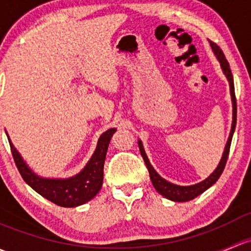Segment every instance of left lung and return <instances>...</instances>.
<instances>
[{
	"label": "left lung",
	"instance_id": "left-lung-1",
	"mask_svg": "<svg viewBox=\"0 0 251 251\" xmlns=\"http://www.w3.org/2000/svg\"><path fill=\"white\" fill-rule=\"evenodd\" d=\"M210 46H212L213 51L218 57V60L220 61L221 68H223L224 73L227 77L228 81H230V88H231V96H232V102H233V123H232V128H231V133L230 137H228L227 144H226L225 151H224L223 159H221L220 163L216 167V170L208 176L205 180L201 181L199 184H195V185L191 186H179V185H174V184L168 183L167 180L162 179L161 176L155 172L154 168L151 167L150 165L149 160H148L146 151H144L143 146H142L141 141L138 142L139 146V150H141V154L143 156L144 162H146L148 171H149V176L150 179H151V183L154 185V188L156 189L157 192H160L162 196H165L166 199L172 200V201L176 202H186V201H191L194 200L195 197H197L199 195H201L202 192H204L205 190L209 189L213 184L216 183L219 178H220L221 173L224 172V168H225L226 162H227L228 159V154H230V147H231V141H232V136H233L234 128H236V123H237V101H236V94H234V84H233V75H232L230 65H228L227 60H226L225 55H224V51L220 49V47L218 44L214 43V42L209 41Z\"/></svg>",
	"mask_w": 251,
	"mask_h": 251
}]
</instances>
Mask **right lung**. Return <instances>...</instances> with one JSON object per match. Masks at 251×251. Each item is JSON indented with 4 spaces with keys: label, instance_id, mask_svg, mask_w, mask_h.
I'll return each instance as SVG.
<instances>
[{
    "label": "right lung",
    "instance_id": "obj_1",
    "mask_svg": "<svg viewBox=\"0 0 251 251\" xmlns=\"http://www.w3.org/2000/svg\"><path fill=\"white\" fill-rule=\"evenodd\" d=\"M117 128H109L102 134L97 143L94 155L83 171L70 179H43L39 178L25 165L19 152L10 143V151L18 171L24 180L41 196L61 207H77L90 201L102 188L103 166L108 144Z\"/></svg>",
    "mask_w": 251,
    "mask_h": 251
}]
</instances>
